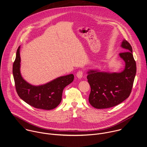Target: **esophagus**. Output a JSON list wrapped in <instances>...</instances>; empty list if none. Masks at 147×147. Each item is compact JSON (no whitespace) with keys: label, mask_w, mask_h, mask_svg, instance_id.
<instances>
[{"label":"esophagus","mask_w":147,"mask_h":147,"mask_svg":"<svg viewBox=\"0 0 147 147\" xmlns=\"http://www.w3.org/2000/svg\"><path fill=\"white\" fill-rule=\"evenodd\" d=\"M82 76H83V72L82 71H79L78 72V73L76 74V76L78 79H81L82 78Z\"/></svg>","instance_id":"esophagus-1"}]
</instances>
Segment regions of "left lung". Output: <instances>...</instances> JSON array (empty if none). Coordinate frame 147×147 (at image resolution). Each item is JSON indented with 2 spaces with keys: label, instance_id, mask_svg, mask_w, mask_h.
Returning a JSON list of instances; mask_svg holds the SVG:
<instances>
[{
  "label": "left lung",
  "instance_id": "obj_1",
  "mask_svg": "<svg viewBox=\"0 0 147 147\" xmlns=\"http://www.w3.org/2000/svg\"><path fill=\"white\" fill-rule=\"evenodd\" d=\"M121 47L124 52L119 56L125 63L120 72H109L99 69H89L87 79L91 88L89 102L93 107L103 109L116 106L127 99L131 92L136 72L130 44L123 40Z\"/></svg>",
  "mask_w": 147,
  "mask_h": 147
}]
</instances>
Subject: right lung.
Instances as JSON below:
<instances>
[{"label": "right lung", "instance_id": "right-lung-1", "mask_svg": "<svg viewBox=\"0 0 147 147\" xmlns=\"http://www.w3.org/2000/svg\"><path fill=\"white\" fill-rule=\"evenodd\" d=\"M20 46L17 49L13 65V75L17 93L21 99L36 108L51 110L62 100L63 89L74 79L73 74L58 77L45 84L33 85L24 79L21 74Z\"/></svg>", "mask_w": 147, "mask_h": 147}]
</instances>
